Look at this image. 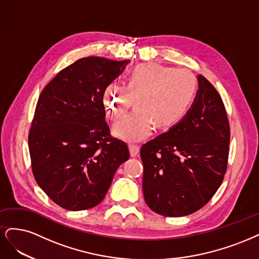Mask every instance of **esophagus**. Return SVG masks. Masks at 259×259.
Masks as SVG:
<instances>
[{"label":"esophagus","instance_id":"obj_1","mask_svg":"<svg viewBox=\"0 0 259 259\" xmlns=\"http://www.w3.org/2000/svg\"><path fill=\"white\" fill-rule=\"evenodd\" d=\"M129 151H130V155L131 157H136L140 151V147L138 145H133V144H130L129 145Z\"/></svg>","mask_w":259,"mask_h":259}]
</instances>
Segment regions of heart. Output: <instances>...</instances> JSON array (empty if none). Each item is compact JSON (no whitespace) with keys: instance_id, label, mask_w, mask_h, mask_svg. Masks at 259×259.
Instances as JSON below:
<instances>
[{"instance_id":"b5f03b06","label":"heart","mask_w":259,"mask_h":259,"mask_svg":"<svg viewBox=\"0 0 259 259\" xmlns=\"http://www.w3.org/2000/svg\"><path fill=\"white\" fill-rule=\"evenodd\" d=\"M197 93L195 75L186 69L143 63L133 69L123 86L110 82L103 102L112 120L127 112L135 100L136 112L115 123L116 137L129 142L145 139L157 130L175 126L188 112Z\"/></svg>"}]
</instances>
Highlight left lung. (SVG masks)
<instances>
[{"label": "left lung", "instance_id": "left-lung-1", "mask_svg": "<svg viewBox=\"0 0 259 259\" xmlns=\"http://www.w3.org/2000/svg\"><path fill=\"white\" fill-rule=\"evenodd\" d=\"M190 110L180 122L141 147L143 194L155 213L169 218L200 210L227 170L230 127L218 90L202 75Z\"/></svg>", "mask_w": 259, "mask_h": 259}]
</instances>
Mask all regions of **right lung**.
<instances>
[{"label":"right lung","instance_id":"right-lung-1","mask_svg":"<svg viewBox=\"0 0 259 259\" xmlns=\"http://www.w3.org/2000/svg\"><path fill=\"white\" fill-rule=\"evenodd\" d=\"M129 60L87 57L58 73L41 91L29 131L32 172L55 203L69 211L98 205L129 159L105 121L103 94Z\"/></svg>","mask_w":259,"mask_h":259}]
</instances>
